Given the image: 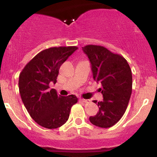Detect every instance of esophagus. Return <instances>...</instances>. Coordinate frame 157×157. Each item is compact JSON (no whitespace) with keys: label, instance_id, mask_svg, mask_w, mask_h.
<instances>
[{"label":"esophagus","instance_id":"obj_1","mask_svg":"<svg viewBox=\"0 0 157 157\" xmlns=\"http://www.w3.org/2000/svg\"><path fill=\"white\" fill-rule=\"evenodd\" d=\"M80 101L83 102H89L90 101L89 100H85V99H82V98H80Z\"/></svg>","mask_w":157,"mask_h":157}]
</instances>
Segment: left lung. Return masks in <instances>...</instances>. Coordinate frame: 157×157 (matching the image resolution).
Instances as JSON below:
<instances>
[{
  "label": "left lung",
  "mask_w": 157,
  "mask_h": 157,
  "mask_svg": "<svg viewBox=\"0 0 157 157\" xmlns=\"http://www.w3.org/2000/svg\"><path fill=\"white\" fill-rule=\"evenodd\" d=\"M82 51L91 63L93 78L101 82L103 96L97 102L99 111L90 117L93 125L107 128L117 122L125 113L132 91V73L127 60L101 46L88 45Z\"/></svg>",
  "instance_id": "1"
}]
</instances>
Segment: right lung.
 I'll list each match as a JSON object with an SVG mask.
<instances>
[{
  "instance_id": "1",
  "label": "right lung",
  "mask_w": 157,
  "mask_h": 157,
  "mask_svg": "<svg viewBox=\"0 0 157 157\" xmlns=\"http://www.w3.org/2000/svg\"><path fill=\"white\" fill-rule=\"evenodd\" d=\"M60 46L43 50L26 65L19 76V91L31 117L40 125L57 128L66 122L70 111L77 103L75 95L63 97L49 84L57 82L61 65L77 49Z\"/></svg>"
}]
</instances>
